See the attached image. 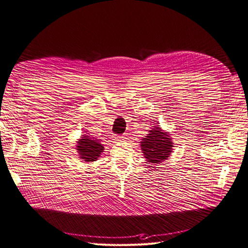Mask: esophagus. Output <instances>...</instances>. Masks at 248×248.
I'll use <instances>...</instances> for the list:
<instances>
[{"label":"esophagus","instance_id":"esophagus-1","mask_svg":"<svg viewBox=\"0 0 248 248\" xmlns=\"http://www.w3.org/2000/svg\"><path fill=\"white\" fill-rule=\"evenodd\" d=\"M125 137H123V136H119V137H117V140L118 141H123V140H125Z\"/></svg>","mask_w":248,"mask_h":248}]
</instances>
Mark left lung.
<instances>
[{
  "label": "left lung",
  "mask_w": 248,
  "mask_h": 248,
  "mask_svg": "<svg viewBox=\"0 0 248 248\" xmlns=\"http://www.w3.org/2000/svg\"><path fill=\"white\" fill-rule=\"evenodd\" d=\"M174 148V142L170 134L162 130L159 126L149 130L146 138L140 141V149L148 162L154 164L161 163L170 156Z\"/></svg>",
  "instance_id": "obj_1"
}]
</instances>
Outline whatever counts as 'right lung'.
Listing matches in <instances>:
<instances>
[{
	"instance_id": "obj_1",
	"label": "right lung",
	"mask_w": 248,
	"mask_h": 248,
	"mask_svg": "<svg viewBox=\"0 0 248 248\" xmlns=\"http://www.w3.org/2000/svg\"><path fill=\"white\" fill-rule=\"evenodd\" d=\"M76 149L79 158L89 163L96 161L99 158L104 147L98 140H95L94 138L87 136V134H81L80 139L77 141Z\"/></svg>"
}]
</instances>
